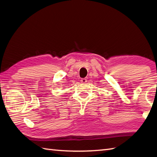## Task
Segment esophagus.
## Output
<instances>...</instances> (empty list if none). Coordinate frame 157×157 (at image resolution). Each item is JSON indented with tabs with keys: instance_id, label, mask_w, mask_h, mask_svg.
I'll return each mask as SVG.
<instances>
[{
	"instance_id": "esophagus-1",
	"label": "esophagus",
	"mask_w": 157,
	"mask_h": 157,
	"mask_svg": "<svg viewBox=\"0 0 157 157\" xmlns=\"http://www.w3.org/2000/svg\"><path fill=\"white\" fill-rule=\"evenodd\" d=\"M81 82H82V84H86V83L87 82V79H86V78H82L81 79Z\"/></svg>"
}]
</instances>
